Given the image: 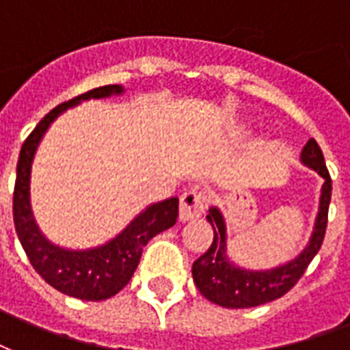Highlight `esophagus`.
<instances>
[{
    "mask_svg": "<svg viewBox=\"0 0 350 350\" xmlns=\"http://www.w3.org/2000/svg\"><path fill=\"white\" fill-rule=\"evenodd\" d=\"M208 206V197L203 191H199L197 188L186 190L180 196V206H178V217L180 221H188L193 217H199Z\"/></svg>",
    "mask_w": 350,
    "mask_h": 350,
    "instance_id": "esophagus-1",
    "label": "esophagus"
}]
</instances>
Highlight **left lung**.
Returning <instances> with one entry per match:
<instances>
[{
  "mask_svg": "<svg viewBox=\"0 0 350 350\" xmlns=\"http://www.w3.org/2000/svg\"><path fill=\"white\" fill-rule=\"evenodd\" d=\"M301 162L319 173L325 178V185L321 188L319 212L315 217L314 232L310 236L308 245L304 247L303 253L297 258L290 260L288 264L265 269V271H249V269L236 267L227 258V227H225L221 212L215 206L208 210L206 219L214 228V241L208 251L193 262L191 275L199 291L210 303L219 304L225 308H253V306L275 301L288 293L299 282V278L303 277L310 262L319 253L323 238L327 232L332 180L323 159L321 147L317 146L314 138H310L303 147Z\"/></svg>",
  "mask_w": 350,
  "mask_h": 350,
  "instance_id": "8db88e82",
  "label": "left lung"
}]
</instances>
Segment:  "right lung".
Here are the masks:
<instances>
[{"instance_id": "right-lung-1", "label": "right lung", "mask_w": 350, "mask_h": 350, "mask_svg": "<svg viewBox=\"0 0 350 350\" xmlns=\"http://www.w3.org/2000/svg\"><path fill=\"white\" fill-rule=\"evenodd\" d=\"M118 94H123V86H99L55 107L49 114L42 118L35 131L23 142L16 165L12 212H14L16 234L20 238L23 251L27 254L31 265L35 267V271L47 284L53 286L60 293L77 297L83 301H105L116 295L118 291H122L135 275L147 241L165 228L173 227L178 217L177 197L165 199L147 206L114 240L85 251H70L53 245L36 225L31 210V193H29L31 165L35 159L36 147L40 144L42 136L46 135L47 127L66 109L75 107L85 99H101Z\"/></svg>"}]
</instances>
